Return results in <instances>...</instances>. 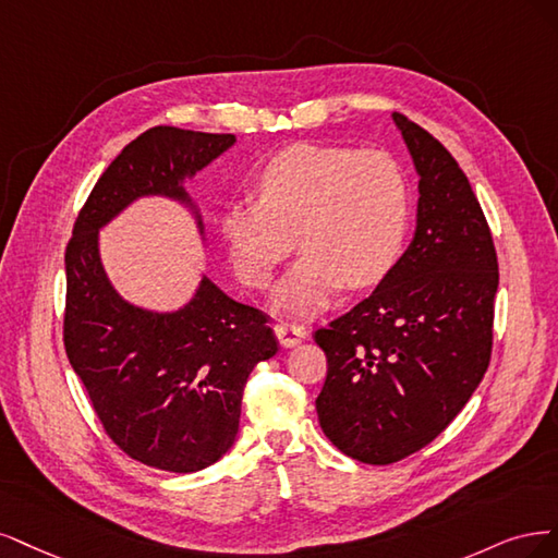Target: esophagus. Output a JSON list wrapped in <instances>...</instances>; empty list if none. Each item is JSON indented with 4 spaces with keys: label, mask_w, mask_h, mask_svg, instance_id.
<instances>
[{
    "label": "esophagus",
    "mask_w": 558,
    "mask_h": 558,
    "mask_svg": "<svg viewBox=\"0 0 558 558\" xmlns=\"http://www.w3.org/2000/svg\"><path fill=\"white\" fill-rule=\"evenodd\" d=\"M274 331H276L278 340H280V345H284V348H294V345L301 343L305 336H308L305 327L290 325V322H278V325L274 327Z\"/></svg>",
    "instance_id": "34e87169"
}]
</instances>
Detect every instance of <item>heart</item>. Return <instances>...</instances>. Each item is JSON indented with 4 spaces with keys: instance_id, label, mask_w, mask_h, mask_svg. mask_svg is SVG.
Instances as JSON below:
<instances>
[{
    "instance_id": "obj_1",
    "label": "heart",
    "mask_w": 558,
    "mask_h": 558,
    "mask_svg": "<svg viewBox=\"0 0 558 558\" xmlns=\"http://www.w3.org/2000/svg\"><path fill=\"white\" fill-rule=\"evenodd\" d=\"M257 202L231 204L220 233L233 271L264 290L296 242L305 250L276 292V305L317 313L340 284L383 280L403 243L408 187L397 161L380 150L294 143L255 175Z\"/></svg>"
}]
</instances>
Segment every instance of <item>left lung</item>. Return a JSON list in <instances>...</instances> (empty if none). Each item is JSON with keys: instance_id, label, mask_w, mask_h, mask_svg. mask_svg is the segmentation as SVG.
Listing matches in <instances>:
<instances>
[{"instance_id": "1", "label": "left lung", "mask_w": 558, "mask_h": 558, "mask_svg": "<svg viewBox=\"0 0 558 558\" xmlns=\"http://www.w3.org/2000/svg\"><path fill=\"white\" fill-rule=\"evenodd\" d=\"M420 175L417 227L354 308L315 331L327 380L319 426L340 452L401 461L440 436L492 359L498 259L469 178L438 138L391 116Z\"/></svg>"}]
</instances>
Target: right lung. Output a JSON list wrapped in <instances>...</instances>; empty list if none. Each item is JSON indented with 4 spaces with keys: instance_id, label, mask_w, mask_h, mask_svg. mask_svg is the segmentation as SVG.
Wrapping results in <instances>:
<instances>
[{
    "instance_id": "add662e5",
    "label": "right lung",
    "mask_w": 558,
    "mask_h": 558,
    "mask_svg": "<svg viewBox=\"0 0 558 558\" xmlns=\"http://www.w3.org/2000/svg\"><path fill=\"white\" fill-rule=\"evenodd\" d=\"M236 136L153 128L101 173L64 253V350L109 438L132 459L169 473L208 469L236 440L253 368L278 352L268 315L227 296L206 276L173 313L124 301L99 257V229L141 196H167L202 215L185 178Z\"/></svg>"
}]
</instances>
